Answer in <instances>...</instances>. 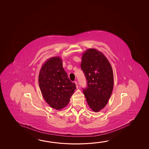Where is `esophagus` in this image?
<instances>
[{"label":"esophagus","instance_id":"esophagus-1","mask_svg":"<svg viewBox=\"0 0 149 149\" xmlns=\"http://www.w3.org/2000/svg\"><path fill=\"white\" fill-rule=\"evenodd\" d=\"M74 83H75L76 86V87L77 88V87H78V83H77V81H75Z\"/></svg>","mask_w":149,"mask_h":149}]
</instances>
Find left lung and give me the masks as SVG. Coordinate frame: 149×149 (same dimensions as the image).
<instances>
[{"mask_svg":"<svg viewBox=\"0 0 149 149\" xmlns=\"http://www.w3.org/2000/svg\"><path fill=\"white\" fill-rule=\"evenodd\" d=\"M81 66L88 85L83 93L90 109L98 112L107 104L112 93L114 76L112 66L102 52L94 48L88 49L83 53Z\"/></svg>","mask_w":149,"mask_h":149,"instance_id":"8db88e82","label":"left lung"}]
</instances>
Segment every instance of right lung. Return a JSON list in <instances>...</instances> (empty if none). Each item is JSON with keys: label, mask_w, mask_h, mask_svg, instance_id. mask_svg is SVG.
Segmentation results:
<instances>
[{"label": "right lung", "mask_w": 149, "mask_h": 149, "mask_svg": "<svg viewBox=\"0 0 149 149\" xmlns=\"http://www.w3.org/2000/svg\"><path fill=\"white\" fill-rule=\"evenodd\" d=\"M39 88L44 100L52 108L60 110L66 107L76 89L68 78L62 61L53 56L45 62L39 71Z\"/></svg>", "instance_id": "right-lung-1"}]
</instances>
